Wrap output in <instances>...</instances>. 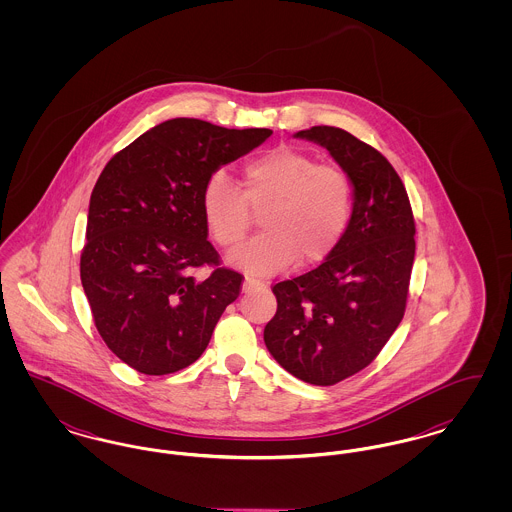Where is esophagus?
<instances>
[{"instance_id": "esophagus-1", "label": "esophagus", "mask_w": 512, "mask_h": 512, "mask_svg": "<svg viewBox=\"0 0 512 512\" xmlns=\"http://www.w3.org/2000/svg\"><path fill=\"white\" fill-rule=\"evenodd\" d=\"M265 284L263 282H259V280H255V278H251V276H245L244 284H242V292H253V290H261Z\"/></svg>"}]
</instances>
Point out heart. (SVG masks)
<instances>
[{
	"instance_id": "obj_1",
	"label": "heart",
	"mask_w": 512,
	"mask_h": 512,
	"mask_svg": "<svg viewBox=\"0 0 512 512\" xmlns=\"http://www.w3.org/2000/svg\"><path fill=\"white\" fill-rule=\"evenodd\" d=\"M263 234L230 259L259 274H274L324 261L341 242L353 211V184L336 165H320L305 151L274 147L249 159L242 169V190L215 172L203 192L207 228L222 247L242 244L251 230V209H263Z\"/></svg>"
}]
</instances>
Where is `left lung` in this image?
Instances as JSON below:
<instances>
[{"mask_svg":"<svg viewBox=\"0 0 512 512\" xmlns=\"http://www.w3.org/2000/svg\"><path fill=\"white\" fill-rule=\"evenodd\" d=\"M326 147L353 184L338 247L315 270L278 282L265 345L276 363L313 386H334L370 365L405 315L414 219L390 161L336 126L293 134Z\"/></svg>","mask_w":512,"mask_h":512,"instance_id":"8db88e82","label":"left lung"}]
</instances>
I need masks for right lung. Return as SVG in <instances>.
Instances as JSON below:
<instances>
[{"label": "right lung", "mask_w": 512, "mask_h": 512, "mask_svg": "<svg viewBox=\"0 0 512 512\" xmlns=\"http://www.w3.org/2000/svg\"><path fill=\"white\" fill-rule=\"evenodd\" d=\"M272 130L199 119L161 122L119 151L90 197L80 280L99 336L134 370L163 376L195 363L244 276L207 240V180ZM214 268L205 281L195 267Z\"/></svg>", "instance_id": "right-lung-1"}]
</instances>
